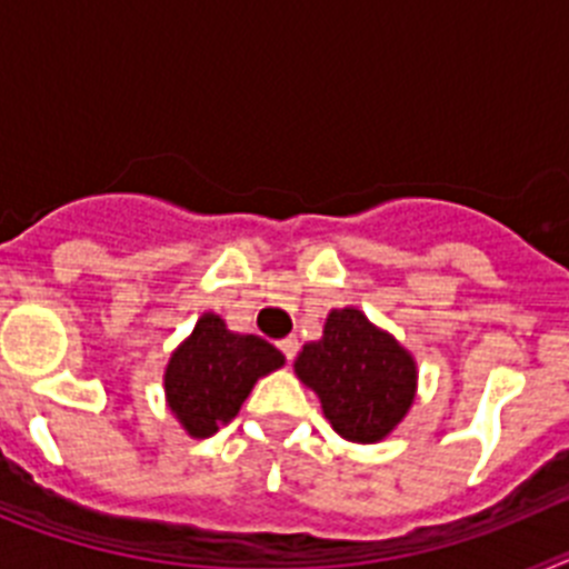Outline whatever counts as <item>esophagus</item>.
<instances>
[{"mask_svg":"<svg viewBox=\"0 0 569 569\" xmlns=\"http://www.w3.org/2000/svg\"><path fill=\"white\" fill-rule=\"evenodd\" d=\"M279 350H281V356H284V359L293 361L296 353H299V339H293V336H288V339H281L279 341Z\"/></svg>","mask_w":569,"mask_h":569,"instance_id":"esophagus-1","label":"esophagus"}]
</instances>
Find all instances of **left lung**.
<instances>
[{
    "mask_svg": "<svg viewBox=\"0 0 569 569\" xmlns=\"http://www.w3.org/2000/svg\"><path fill=\"white\" fill-rule=\"evenodd\" d=\"M296 373L313 387L336 433L361 445L385 439L413 405L416 361L356 308L328 316L321 341L296 359Z\"/></svg>",
    "mask_w": 569,
    "mask_h": 569,
    "instance_id": "1",
    "label": "left lung"
}]
</instances>
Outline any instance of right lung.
Here are the masks:
<instances>
[{
  "instance_id": "add662e5",
  "label": "right lung",
  "mask_w": 569,
  "mask_h": 569,
  "mask_svg": "<svg viewBox=\"0 0 569 569\" xmlns=\"http://www.w3.org/2000/svg\"><path fill=\"white\" fill-rule=\"evenodd\" d=\"M284 365V356L259 336H239L204 313L164 370L168 405L196 439H208L239 413L256 379Z\"/></svg>"
}]
</instances>
